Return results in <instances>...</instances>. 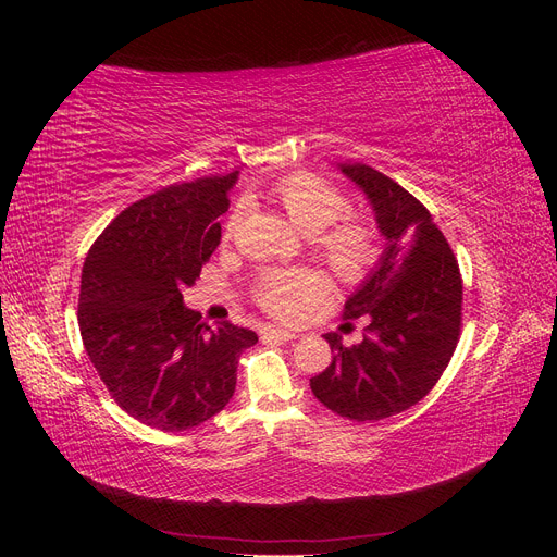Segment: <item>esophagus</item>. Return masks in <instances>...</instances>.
Wrapping results in <instances>:
<instances>
[{
	"label": "esophagus",
	"instance_id": "esophagus-1",
	"mask_svg": "<svg viewBox=\"0 0 557 557\" xmlns=\"http://www.w3.org/2000/svg\"><path fill=\"white\" fill-rule=\"evenodd\" d=\"M262 339H278V342H293L297 339L295 332H288V330H281V327H272V325H264L260 330Z\"/></svg>",
	"mask_w": 557,
	"mask_h": 557
}]
</instances>
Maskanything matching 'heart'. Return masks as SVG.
<instances>
[{
  "instance_id": "b5f03b06",
  "label": "heart",
  "mask_w": 557,
  "mask_h": 557,
  "mask_svg": "<svg viewBox=\"0 0 557 557\" xmlns=\"http://www.w3.org/2000/svg\"><path fill=\"white\" fill-rule=\"evenodd\" d=\"M269 199L288 221L311 237V250L327 272L344 285H360L376 272L383 258L379 227L364 215H344L346 197L315 174L293 172L269 188ZM239 211H232L223 239H232ZM325 295V281L313 269H264L252 283L256 305L278 320H293Z\"/></svg>"
}]
</instances>
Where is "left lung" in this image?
I'll return each mask as SVG.
<instances>
[{"label": "left lung", "mask_w": 557, "mask_h": 557, "mask_svg": "<svg viewBox=\"0 0 557 557\" xmlns=\"http://www.w3.org/2000/svg\"><path fill=\"white\" fill-rule=\"evenodd\" d=\"M339 166L372 201L387 244L344 309L346 320H369L362 342L346 348L327 332L334 358L311 391L330 411L367 423L411 409L442 379L460 342L462 274L423 201L374 166Z\"/></svg>", "instance_id": "obj_1"}]
</instances>
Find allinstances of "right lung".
I'll list each match as a JSON object with an SVG mask.
<instances>
[{
    "instance_id": "add662e5",
    "label": "right lung",
    "mask_w": 557,
    "mask_h": 557,
    "mask_svg": "<svg viewBox=\"0 0 557 557\" xmlns=\"http://www.w3.org/2000/svg\"><path fill=\"white\" fill-rule=\"evenodd\" d=\"M237 172L172 183L117 213L81 274L78 327L113 401L139 423L181 432L221 413L237 387L239 356L258 334L215 330L183 307L221 244Z\"/></svg>"
}]
</instances>
